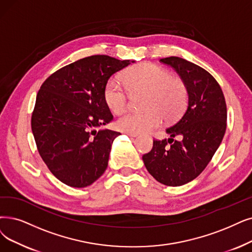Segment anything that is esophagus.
I'll return each instance as SVG.
<instances>
[{
  "instance_id": "1",
  "label": "esophagus",
  "mask_w": 252,
  "mask_h": 252,
  "mask_svg": "<svg viewBox=\"0 0 252 252\" xmlns=\"http://www.w3.org/2000/svg\"><path fill=\"white\" fill-rule=\"evenodd\" d=\"M125 134H127L130 137H136L137 136L136 133H131V132H125Z\"/></svg>"
}]
</instances>
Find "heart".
<instances>
[{
    "mask_svg": "<svg viewBox=\"0 0 252 252\" xmlns=\"http://www.w3.org/2000/svg\"><path fill=\"white\" fill-rule=\"evenodd\" d=\"M123 82L132 91L147 92L144 112H128L118 120L126 132L146 133L159 127L165 119L173 122L183 114L187 104V90L180 79L170 76L165 69L144 63L132 67L123 75ZM103 96L112 112L122 113L128 104V95L120 80L113 77L105 84Z\"/></svg>",
    "mask_w": 252,
    "mask_h": 252,
    "instance_id": "b5f03b06",
    "label": "heart"
}]
</instances>
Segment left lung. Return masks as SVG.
Instances as JSON below:
<instances>
[{
    "instance_id": "obj_1",
    "label": "left lung",
    "mask_w": 252,
    "mask_h": 252,
    "mask_svg": "<svg viewBox=\"0 0 252 252\" xmlns=\"http://www.w3.org/2000/svg\"><path fill=\"white\" fill-rule=\"evenodd\" d=\"M160 62L173 67L182 78L188 106L178 122L165 130L169 138L154 140L143 161L159 183L181 186L203 172L222 142L226 104L216 79L202 67L179 57L160 59Z\"/></svg>"
}]
</instances>
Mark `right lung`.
<instances>
[{
    "label": "right lung",
    "instance_id": "right-lung-1",
    "mask_svg": "<svg viewBox=\"0 0 252 252\" xmlns=\"http://www.w3.org/2000/svg\"><path fill=\"white\" fill-rule=\"evenodd\" d=\"M134 62L103 55L87 57L59 69L40 88L32 132L40 156L62 183L84 188L105 172L113 143L121 133L102 128L114 120L104 87L110 76Z\"/></svg>",
    "mask_w": 252,
    "mask_h": 252
}]
</instances>
